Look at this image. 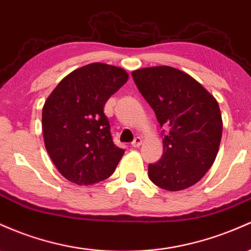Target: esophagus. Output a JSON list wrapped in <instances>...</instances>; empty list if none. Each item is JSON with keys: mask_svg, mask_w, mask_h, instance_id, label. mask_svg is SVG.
Returning a JSON list of instances; mask_svg holds the SVG:
<instances>
[{"mask_svg": "<svg viewBox=\"0 0 251 251\" xmlns=\"http://www.w3.org/2000/svg\"><path fill=\"white\" fill-rule=\"evenodd\" d=\"M142 142H143V140H142V138H140V137H136L133 142H132L131 145L133 148H139L140 145H142Z\"/></svg>", "mask_w": 251, "mask_h": 251, "instance_id": "obj_1", "label": "esophagus"}]
</instances>
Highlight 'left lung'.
I'll return each mask as SVG.
<instances>
[{
	"mask_svg": "<svg viewBox=\"0 0 251 251\" xmlns=\"http://www.w3.org/2000/svg\"><path fill=\"white\" fill-rule=\"evenodd\" d=\"M132 77L161 127L170 126L162 158L149 164V177L166 191L189 188L205 176L218 153L223 132L218 102L178 69L143 68L132 71Z\"/></svg>",
	"mask_w": 251,
	"mask_h": 251,
	"instance_id": "1",
	"label": "left lung"
}]
</instances>
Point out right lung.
<instances>
[{"instance_id": "1", "label": "right lung", "mask_w": 251, "mask_h": 251, "mask_svg": "<svg viewBox=\"0 0 251 251\" xmlns=\"http://www.w3.org/2000/svg\"><path fill=\"white\" fill-rule=\"evenodd\" d=\"M127 79L124 69L92 63L65 76L44 103L45 148L70 182L88 186L114 173L125 151L113 143L103 107Z\"/></svg>"}]
</instances>
